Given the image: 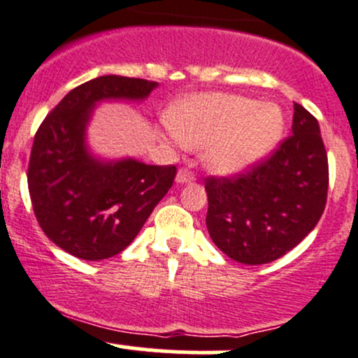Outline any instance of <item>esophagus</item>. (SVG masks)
<instances>
[{
	"mask_svg": "<svg viewBox=\"0 0 358 358\" xmlns=\"http://www.w3.org/2000/svg\"><path fill=\"white\" fill-rule=\"evenodd\" d=\"M176 183L180 185H187V183H193L195 182V175H193V171L187 170V168H182V170H178V173H176Z\"/></svg>",
	"mask_w": 358,
	"mask_h": 358,
	"instance_id": "1",
	"label": "esophagus"
}]
</instances>
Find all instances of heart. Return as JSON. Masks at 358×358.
Returning <instances> with one entry per match:
<instances>
[{"label":"heart","mask_w":358,"mask_h":358,"mask_svg":"<svg viewBox=\"0 0 358 358\" xmlns=\"http://www.w3.org/2000/svg\"><path fill=\"white\" fill-rule=\"evenodd\" d=\"M285 119L278 106L237 94H195L175 106L171 129L188 148H203L217 175H234L261 162L278 145Z\"/></svg>","instance_id":"1"}]
</instances>
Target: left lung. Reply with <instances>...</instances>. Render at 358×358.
<instances>
[{"instance_id": "8db88e82", "label": "left lung", "mask_w": 358, "mask_h": 358, "mask_svg": "<svg viewBox=\"0 0 358 358\" xmlns=\"http://www.w3.org/2000/svg\"><path fill=\"white\" fill-rule=\"evenodd\" d=\"M293 134L269 158L234 176H208L207 229L242 264L285 256L315 229L327 205L328 158L320 126L294 104Z\"/></svg>"}]
</instances>
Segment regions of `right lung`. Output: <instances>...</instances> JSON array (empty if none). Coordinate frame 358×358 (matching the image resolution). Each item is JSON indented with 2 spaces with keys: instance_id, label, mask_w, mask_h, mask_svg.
<instances>
[{
  "instance_id": "add662e5",
  "label": "right lung",
  "mask_w": 358,
  "mask_h": 358,
  "mask_svg": "<svg viewBox=\"0 0 358 358\" xmlns=\"http://www.w3.org/2000/svg\"><path fill=\"white\" fill-rule=\"evenodd\" d=\"M158 82L102 76L72 89L36 131L28 190L45 236L65 252L101 261L124 250L173 185L175 165L104 162L85 129L101 101H143Z\"/></svg>"
}]
</instances>
